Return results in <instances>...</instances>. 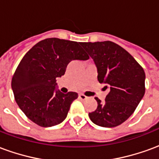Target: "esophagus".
Listing matches in <instances>:
<instances>
[{
  "label": "esophagus",
  "instance_id": "34e87169",
  "mask_svg": "<svg viewBox=\"0 0 159 159\" xmlns=\"http://www.w3.org/2000/svg\"><path fill=\"white\" fill-rule=\"evenodd\" d=\"M79 98H80V99H81V100H86L88 97H87L86 95H84L83 93H80V94H79Z\"/></svg>",
  "mask_w": 159,
  "mask_h": 159
}]
</instances>
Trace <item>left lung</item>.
Here are the masks:
<instances>
[{"label": "left lung", "instance_id": "1", "mask_svg": "<svg viewBox=\"0 0 159 159\" xmlns=\"http://www.w3.org/2000/svg\"><path fill=\"white\" fill-rule=\"evenodd\" d=\"M81 46L95 64L98 81L109 89L105 102L95 97L98 107L89 113V118L100 127L120 125L133 114L145 94L143 68L125 49L110 41L81 42Z\"/></svg>", "mask_w": 159, "mask_h": 159}]
</instances>
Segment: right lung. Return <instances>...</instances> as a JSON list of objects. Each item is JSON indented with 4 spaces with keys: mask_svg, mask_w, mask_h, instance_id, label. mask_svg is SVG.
<instances>
[{
    "mask_svg": "<svg viewBox=\"0 0 159 159\" xmlns=\"http://www.w3.org/2000/svg\"><path fill=\"white\" fill-rule=\"evenodd\" d=\"M89 59L77 42L48 38L33 46L12 79L16 102L26 117L41 127L62 123L78 94L61 93L56 89V80L65 75L70 61Z\"/></svg>",
    "mask_w": 159,
    "mask_h": 159,
    "instance_id": "right-lung-1",
    "label": "right lung"
}]
</instances>
